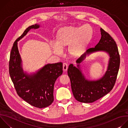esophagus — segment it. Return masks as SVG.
<instances>
[{
	"instance_id": "obj_1",
	"label": "esophagus",
	"mask_w": 128,
	"mask_h": 128,
	"mask_svg": "<svg viewBox=\"0 0 128 128\" xmlns=\"http://www.w3.org/2000/svg\"><path fill=\"white\" fill-rule=\"evenodd\" d=\"M68 68V64L66 63H64L63 64V69L64 71H66Z\"/></svg>"
}]
</instances>
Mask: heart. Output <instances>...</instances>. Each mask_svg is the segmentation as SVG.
I'll use <instances>...</instances> for the list:
<instances>
[{"mask_svg":"<svg viewBox=\"0 0 128 128\" xmlns=\"http://www.w3.org/2000/svg\"><path fill=\"white\" fill-rule=\"evenodd\" d=\"M93 30L88 25L80 26H66L57 32L53 52L59 55L61 50L68 46L67 52L72 58L80 56L92 38Z\"/></svg>","mask_w":128,"mask_h":128,"instance_id":"heart-1","label":"heart"}]
</instances>
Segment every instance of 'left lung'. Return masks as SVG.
Here are the masks:
<instances>
[{"label":"left lung","mask_w":128,"mask_h":128,"mask_svg":"<svg viewBox=\"0 0 128 128\" xmlns=\"http://www.w3.org/2000/svg\"><path fill=\"white\" fill-rule=\"evenodd\" d=\"M101 38L95 48H88L78 58L76 67L69 65L67 71L71 82V89L75 99L82 103H92L107 94L113 88L120 68V57L116 42L112 36L103 29H100ZM98 51H105L109 54L110 58L107 71L104 76L97 81L85 79L79 68L80 64L86 55Z\"/></svg>","instance_id":"left-lung-1"}]
</instances>
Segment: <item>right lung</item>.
<instances>
[{"mask_svg":"<svg viewBox=\"0 0 128 128\" xmlns=\"http://www.w3.org/2000/svg\"><path fill=\"white\" fill-rule=\"evenodd\" d=\"M38 24L28 27L14 42L9 61V73L17 94L31 105L40 108L50 105L54 101V86L57 78L63 73L62 62L48 64L36 73H24L18 48V42L31 29H38Z\"/></svg>","mask_w":128,"mask_h":128,"instance_id":"right-lung-1","label":"right lung"}]
</instances>
